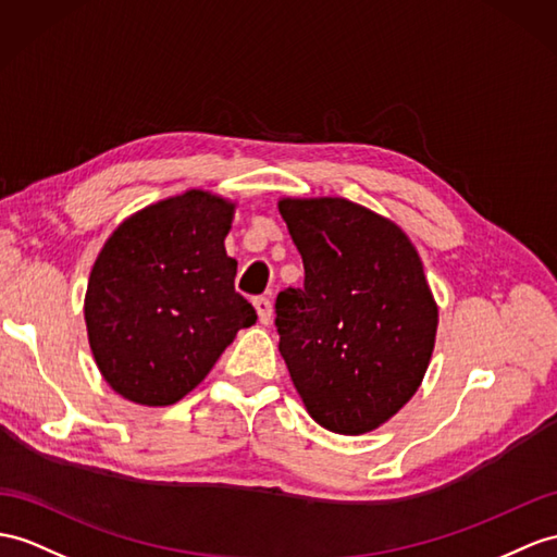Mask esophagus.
Returning <instances> with one entry per match:
<instances>
[{"label":"esophagus","instance_id":"34e87169","mask_svg":"<svg viewBox=\"0 0 557 557\" xmlns=\"http://www.w3.org/2000/svg\"><path fill=\"white\" fill-rule=\"evenodd\" d=\"M255 309L262 323H269L271 317H274V305H271L269 297H255Z\"/></svg>","mask_w":557,"mask_h":557}]
</instances>
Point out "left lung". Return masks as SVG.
I'll use <instances>...</instances> for the list:
<instances>
[{
    "label": "left lung",
    "instance_id": "8db88e82",
    "mask_svg": "<svg viewBox=\"0 0 557 557\" xmlns=\"http://www.w3.org/2000/svg\"><path fill=\"white\" fill-rule=\"evenodd\" d=\"M305 286L276 297L278 351L309 416L337 435L381 428L423 383L437 302L401 228L345 198H281Z\"/></svg>",
    "mask_w": 557,
    "mask_h": 557
}]
</instances>
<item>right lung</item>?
<instances>
[{"mask_svg":"<svg viewBox=\"0 0 557 557\" xmlns=\"http://www.w3.org/2000/svg\"><path fill=\"white\" fill-rule=\"evenodd\" d=\"M236 202L191 188L127 216L91 267L85 321L94 361L120 397L170 406L257 321L226 255Z\"/></svg>","mask_w":557,"mask_h":557,"instance_id":"obj_1","label":"right lung"}]
</instances>
